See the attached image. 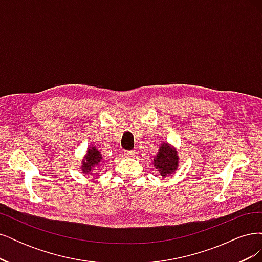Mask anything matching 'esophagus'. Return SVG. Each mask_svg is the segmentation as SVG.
<instances>
[{
	"mask_svg": "<svg viewBox=\"0 0 262 262\" xmlns=\"http://www.w3.org/2000/svg\"><path fill=\"white\" fill-rule=\"evenodd\" d=\"M124 156H126V157H134V156H136V153H134L133 150H125Z\"/></svg>",
	"mask_w": 262,
	"mask_h": 262,
	"instance_id": "esophagus-1",
	"label": "esophagus"
}]
</instances>
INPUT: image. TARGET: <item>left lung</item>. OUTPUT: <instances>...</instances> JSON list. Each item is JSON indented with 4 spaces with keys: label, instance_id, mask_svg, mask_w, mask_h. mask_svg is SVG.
Instances as JSON below:
<instances>
[{
    "label": "left lung",
    "instance_id": "1",
    "mask_svg": "<svg viewBox=\"0 0 262 262\" xmlns=\"http://www.w3.org/2000/svg\"><path fill=\"white\" fill-rule=\"evenodd\" d=\"M154 167L157 169L161 176H170L175 172L179 165V157L177 149L169 143H163L158 148V153L153 158Z\"/></svg>",
    "mask_w": 262,
    "mask_h": 262
}]
</instances>
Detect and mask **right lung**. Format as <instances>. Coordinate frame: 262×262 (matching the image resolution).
<instances>
[{
  "instance_id": "right-lung-1",
  "label": "right lung",
  "mask_w": 262,
  "mask_h": 262,
  "mask_svg": "<svg viewBox=\"0 0 262 262\" xmlns=\"http://www.w3.org/2000/svg\"><path fill=\"white\" fill-rule=\"evenodd\" d=\"M102 160V155L99 150L96 148V146H90L86 150V154L83 158L81 169L85 175L92 173L96 166H99L100 162Z\"/></svg>"
}]
</instances>
